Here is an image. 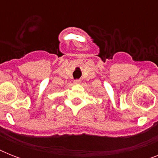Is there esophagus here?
<instances>
[{
  "label": "esophagus",
  "instance_id": "34e87169",
  "mask_svg": "<svg viewBox=\"0 0 158 158\" xmlns=\"http://www.w3.org/2000/svg\"><path fill=\"white\" fill-rule=\"evenodd\" d=\"M81 83V81L80 80H79V79H77V80H74V84H79Z\"/></svg>",
  "mask_w": 158,
  "mask_h": 158
}]
</instances>
